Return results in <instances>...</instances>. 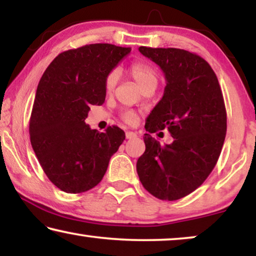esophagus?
Returning a JSON list of instances; mask_svg holds the SVG:
<instances>
[{"label": "esophagus", "mask_w": 256, "mask_h": 256, "mask_svg": "<svg viewBox=\"0 0 256 256\" xmlns=\"http://www.w3.org/2000/svg\"><path fill=\"white\" fill-rule=\"evenodd\" d=\"M138 138V134H136V132H126V138L132 140V138Z\"/></svg>", "instance_id": "esophagus-1"}]
</instances>
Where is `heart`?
<instances>
[{"label": "heart", "mask_w": 256, "mask_h": 256, "mask_svg": "<svg viewBox=\"0 0 256 256\" xmlns=\"http://www.w3.org/2000/svg\"><path fill=\"white\" fill-rule=\"evenodd\" d=\"M129 73H130V76L135 79V82L138 84V86L143 90L150 85H157V80H158V78H157V73L155 71V68L144 62H132V64L129 66ZM116 80L118 72L116 70H113V71L108 73L106 78H104V90H106L107 92L113 90L115 85H116ZM122 118H124L127 124H134L136 121V114L134 112L130 110L124 112V113L122 114Z\"/></svg>", "instance_id": "b5f03b06"}]
</instances>
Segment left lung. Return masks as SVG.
Here are the masks:
<instances>
[{
	"mask_svg": "<svg viewBox=\"0 0 256 256\" xmlns=\"http://www.w3.org/2000/svg\"><path fill=\"white\" fill-rule=\"evenodd\" d=\"M162 68L163 98L146 118V152L136 163L146 191L162 200H177L204 183L222 152L226 108L214 71L200 56L174 48L140 46ZM166 128L174 138L160 146L150 135Z\"/></svg>",
	"mask_w": 256,
	"mask_h": 256,
	"instance_id": "left-lung-1",
	"label": "left lung"
}]
</instances>
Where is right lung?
Masks as SVG:
<instances>
[{
  "mask_svg": "<svg viewBox=\"0 0 256 256\" xmlns=\"http://www.w3.org/2000/svg\"><path fill=\"white\" fill-rule=\"evenodd\" d=\"M132 51L90 44L59 54L38 84L29 134L38 162L62 191L82 194L96 186L126 138L116 126L101 132L85 120L106 98L104 78Z\"/></svg>",
  "mask_w": 256,
  "mask_h": 256,
  "instance_id": "1",
  "label": "right lung"
}]
</instances>
